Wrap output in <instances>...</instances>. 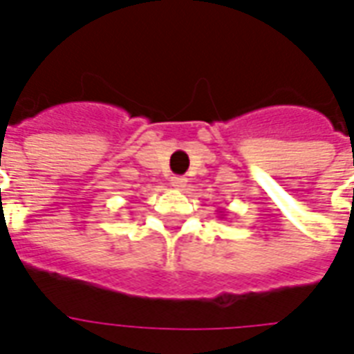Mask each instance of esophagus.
<instances>
[{
    "mask_svg": "<svg viewBox=\"0 0 354 354\" xmlns=\"http://www.w3.org/2000/svg\"><path fill=\"white\" fill-rule=\"evenodd\" d=\"M170 184H172V187H176V189H184L185 184H187V178L172 176V178H170Z\"/></svg>",
    "mask_w": 354,
    "mask_h": 354,
    "instance_id": "obj_1",
    "label": "esophagus"
}]
</instances>
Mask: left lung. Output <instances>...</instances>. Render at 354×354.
<instances>
[{
    "instance_id": "obj_1",
    "label": "left lung",
    "mask_w": 354,
    "mask_h": 354,
    "mask_svg": "<svg viewBox=\"0 0 354 354\" xmlns=\"http://www.w3.org/2000/svg\"><path fill=\"white\" fill-rule=\"evenodd\" d=\"M222 216H225V214H222Z\"/></svg>"
}]
</instances>
